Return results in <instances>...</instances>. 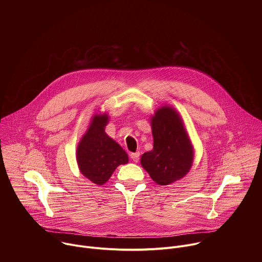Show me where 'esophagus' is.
Segmentation results:
<instances>
[{
    "mask_svg": "<svg viewBox=\"0 0 262 262\" xmlns=\"http://www.w3.org/2000/svg\"><path fill=\"white\" fill-rule=\"evenodd\" d=\"M139 158H140V152H139V151L130 154V159H132L135 163H137V162L139 161Z\"/></svg>",
    "mask_w": 262,
    "mask_h": 262,
    "instance_id": "1",
    "label": "esophagus"
}]
</instances>
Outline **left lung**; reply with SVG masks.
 Here are the masks:
<instances>
[{
  "label": "left lung",
  "mask_w": 262,
  "mask_h": 262,
  "mask_svg": "<svg viewBox=\"0 0 262 262\" xmlns=\"http://www.w3.org/2000/svg\"><path fill=\"white\" fill-rule=\"evenodd\" d=\"M154 149L141 158L143 168L154 181L170 184L183 177L193 163V148L177 112L163 106L151 120Z\"/></svg>",
  "instance_id": "left-lung-1"
}]
</instances>
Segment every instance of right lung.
<instances>
[{"mask_svg": "<svg viewBox=\"0 0 262 262\" xmlns=\"http://www.w3.org/2000/svg\"><path fill=\"white\" fill-rule=\"evenodd\" d=\"M106 121L105 114L94 116L77 151L82 174L98 185L106 182L119 165L128 162V157L120 145L104 133Z\"/></svg>", "mask_w": 262, "mask_h": 262, "instance_id": "right-lung-1", "label": "right lung"}]
</instances>
